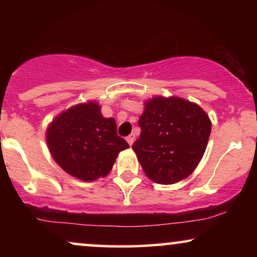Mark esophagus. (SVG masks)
Returning <instances> with one entry per match:
<instances>
[{
	"instance_id": "obj_1",
	"label": "esophagus",
	"mask_w": 257,
	"mask_h": 257,
	"mask_svg": "<svg viewBox=\"0 0 257 257\" xmlns=\"http://www.w3.org/2000/svg\"><path fill=\"white\" fill-rule=\"evenodd\" d=\"M134 139H135L134 134H131V135H128V137H126V141H128V144L131 146L133 145V143H134Z\"/></svg>"
}]
</instances>
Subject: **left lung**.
Returning a JSON list of instances; mask_svg holds the SVG:
<instances>
[{
  "instance_id": "8db88e82",
  "label": "left lung",
  "mask_w": 257,
  "mask_h": 257,
  "mask_svg": "<svg viewBox=\"0 0 257 257\" xmlns=\"http://www.w3.org/2000/svg\"><path fill=\"white\" fill-rule=\"evenodd\" d=\"M140 138L133 144L146 176L162 185L181 181L204 155L211 122L200 106L178 96H155L139 118Z\"/></svg>"
}]
</instances>
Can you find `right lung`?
I'll return each mask as SVG.
<instances>
[{
	"mask_svg": "<svg viewBox=\"0 0 257 257\" xmlns=\"http://www.w3.org/2000/svg\"><path fill=\"white\" fill-rule=\"evenodd\" d=\"M47 145L61 169L82 181L105 178L128 143L117 135L113 118L98 102L88 101L58 114L47 129Z\"/></svg>",
	"mask_w": 257,
	"mask_h": 257,
	"instance_id": "1",
	"label": "right lung"
}]
</instances>
